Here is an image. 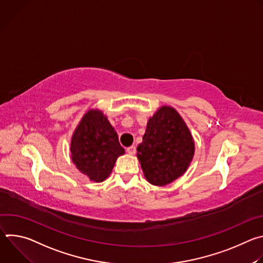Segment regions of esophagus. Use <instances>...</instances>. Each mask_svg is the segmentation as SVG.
Wrapping results in <instances>:
<instances>
[{
	"mask_svg": "<svg viewBox=\"0 0 263 263\" xmlns=\"http://www.w3.org/2000/svg\"><path fill=\"white\" fill-rule=\"evenodd\" d=\"M126 151H127V153H128L129 155H134L135 152H136V147H135L134 145H131V146L127 147Z\"/></svg>",
	"mask_w": 263,
	"mask_h": 263,
	"instance_id": "1",
	"label": "esophagus"
}]
</instances>
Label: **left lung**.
<instances>
[{"instance_id":"obj_1","label":"left lung","mask_w":263,"mask_h":263,"mask_svg":"<svg viewBox=\"0 0 263 263\" xmlns=\"http://www.w3.org/2000/svg\"><path fill=\"white\" fill-rule=\"evenodd\" d=\"M195 155V140L179 112L161 106L147 121L137 158L144 178L155 186H165L190 167Z\"/></svg>"}]
</instances>
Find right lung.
Listing matches in <instances>:
<instances>
[{"label":"right lung","instance_id":"add662e5","mask_svg":"<svg viewBox=\"0 0 263 263\" xmlns=\"http://www.w3.org/2000/svg\"><path fill=\"white\" fill-rule=\"evenodd\" d=\"M72 163L90 181H105L117 159L125 154L119 136L103 111L88 109L74 129L70 141Z\"/></svg>","mask_w":263,"mask_h":263}]
</instances>
